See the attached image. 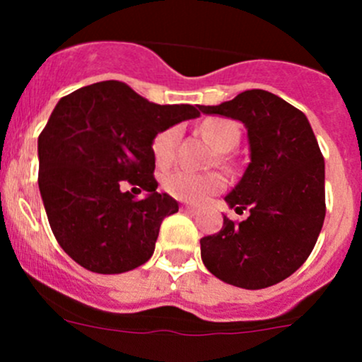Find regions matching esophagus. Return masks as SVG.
I'll list each match as a JSON object with an SVG mask.
<instances>
[{
  "instance_id": "obj_1",
  "label": "esophagus",
  "mask_w": 362,
  "mask_h": 362,
  "mask_svg": "<svg viewBox=\"0 0 362 362\" xmlns=\"http://www.w3.org/2000/svg\"><path fill=\"white\" fill-rule=\"evenodd\" d=\"M182 210L184 211H189V214H196V206H192V204H182Z\"/></svg>"
}]
</instances>
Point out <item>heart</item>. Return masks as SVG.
I'll return each instance as SVG.
<instances>
[{
	"instance_id": "heart-1",
	"label": "heart",
	"mask_w": 362,
	"mask_h": 362,
	"mask_svg": "<svg viewBox=\"0 0 362 362\" xmlns=\"http://www.w3.org/2000/svg\"><path fill=\"white\" fill-rule=\"evenodd\" d=\"M203 136L221 152L231 151L240 140V129L233 120L206 119L202 124ZM180 131L177 127L163 131L154 138L152 151L159 166H168L175 158ZM164 187L173 198L189 203L204 202L226 187V178L221 173H192L187 170H177L164 178Z\"/></svg>"
}]
</instances>
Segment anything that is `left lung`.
I'll use <instances>...</instances> for the list:
<instances>
[{
	"label": "left lung",
	"instance_id": "left-lung-1",
	"mask_svg": "<svg viewBox=\"0 0 362 362\" xmlns=\"http://www.w3.org/2000/svg\"><path fill=\"white\" fill-rule=\"evenodd\" d=\"M208 115L240 120L250 163L226 203L247 210L235 224L224 215L217 235L202 238L208 272L242 289H264L291 276L308 259L326 217L324 158L308 119L262 89L240 93Z\"/></svg>",
	"mask_w": 362,
	"mask_h": 362
}]
</instances>
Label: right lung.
<instances>
[{
  "label": "right lung",
  "instance_id": "right-lung-1",
  "mask_svg": "<svg viewBox=\"0 0 362 362\" xmlns=\"http://www.w3.org/2000/svg\"><path fill=\"white\" fill-rule=\"evenodd\" d=\"M196 117L191 105H156L117 80L57 101L38 136V187L50 229L73 261L115 275L152 257L160 222L178 211L158 192L152 144ZM126 180L146 198L124 192Z\"/></svg>",
  "mask_w": 362,
  "mask_h": 362
}]
</instances>
